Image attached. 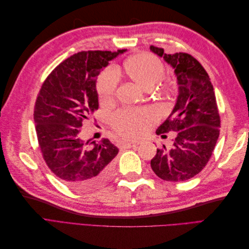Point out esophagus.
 <instances>
[{
  "instance_id": "1",
  "label": "esophagus",
  "mask_w": 249,
  "mask_h": 249,
  "mask_svg": "<svg viewBox=\"0 0 249 249\" xmlns=\"http://www.w3.org/2000/svg\"><path fill=\"white\" fill-rule=\"evenodd\" d=\"M138 144L137 141H129V140H125L124 141L123 143V147L124 148H130V147H133V146H136Z\"/></svg>"
}]
</instances>
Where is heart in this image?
<instances>
[{"mask_svg": "<svg viewBox=\"0 0 249 249\" xmlns=\"http://www.w3.org/2000/svg\"><path fill=\"white\" fill-rule=\"evenodd\" d=\"M124 70L136 84L145 90L152 89L159 83L165 74V66L161 60L154 55L142 53L130 57L124 62ZM117 88V76L115 71H105L97 79L96 90L99 99L103 103L110 102ZM172 86L165 84L161 88L163 95H170ZM155 120L152 110H130L122 111L113 116L112 125L114 130L124 136L136 137L142 134L146 126Z\"/></svg>", "mask_w": 249, "mask_h": 249, "instance_id": "obj_1", "label": "heart"}]
</instances>
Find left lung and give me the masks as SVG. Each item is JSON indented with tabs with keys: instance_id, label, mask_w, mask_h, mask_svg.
<instances>
[{
	"instance_id": "obj_1",
	"label": "left lung",
	"mask_w": 249,
	"mask_h": 249,
	"mask_svg": "<svg viewBox=\"0 0 249 249\" xmlns=\"http://www.w3.org/2000/svg\"><path fill=\"white\" fill-rule=\"evenodd\" d=\"M150 51L173 67L178 89L175 108L156 132H177V136L170 149L165 145L157 149L150 166L164 180L183 182L205 168L219 137L220 116L214 88L205 69L191 55L166 54L154 46Z\"/></svg>"
}]
</instances>
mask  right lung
Here are the masks:
<instances>
[{
	"label": "right lung",
	"mask_w": 249,
	"mask_h": 249,
	"mask_svg": "<svg viewBox=\"0 0 249 249\" xmlns=\"http://www.w3.org/2000/svg\"><path fill=\"white\" fill-rule=\"evenodd\" d=\"M125 51L79 52L49 74L37 96L34 122L43 159L76 191L96 189L112 175L118 148L109 139L82 140L80 132L83 122L99 109L97 76Z\"/></svg>",
	"instance_id": "add662e5"
}]
</instances>
